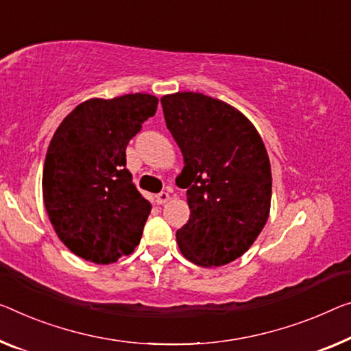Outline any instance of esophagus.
<instances>
[{
  "label": "esophagus",
  "instance_id": "esophagus-1",
  "mask_svg": "<svg viewBox=\"0 0 351 351\" xmlns=\"http://www.w3.org/2000/svg\"><path fill=\"white\" fill-rule=\"evenodd\" d=\"M169 193H166V191H161L160 194H157V202L158 204H166L169 201Z\"/></svg>",
  "mask_w": 351,
  "mask_h": 351
}]
</instances>
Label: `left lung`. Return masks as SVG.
<instances>
[{"instance_id":"left-lung-1","label":"left lung","mask_w":351,"mask_h":351,"mask_svg":"<svg viewBox=\"0 0 351 351\" xmlns=\"http://www.w3.org/2000/svg\"><path fill=\"white\" fill-rule=\"evenodd\" d=\"M166 127L183 155L180 188L190 219L177 230L188 261L226 265L250 250L265 226L271 168L256 127L239 110L199 93L161 97Z\"/></svg>"}]
</instances>
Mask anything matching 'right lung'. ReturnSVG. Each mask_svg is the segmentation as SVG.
<instances>
[{
    "label": "right lung",
    "mask_w": 351,
    "mask_h": 351,
    "mask_svg": "<svg viewBox=\"0 0 351 351\" xmlns=\"http://www.w3.org/2000/svg\"><path fill=\"white\" fill-rule=\"evenodd\" d=\"M157 105L141 93L90 99L53 134L42 176L45 208L59 240L84 261L112 263L139 245L152 206L133 185L125 149Z\"/></svg>",
    "instance_id": "1"
}]
</instances>
